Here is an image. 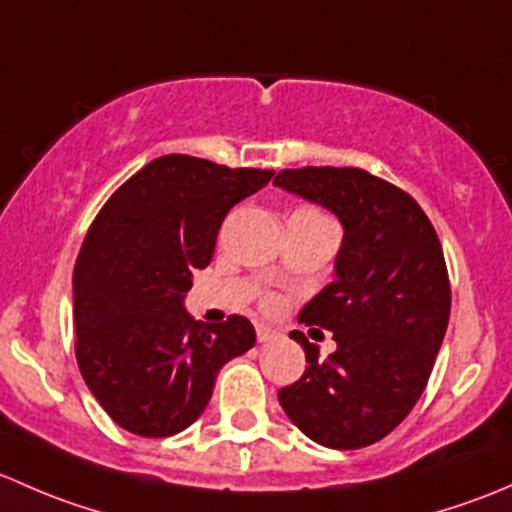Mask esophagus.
<instances>
[{"label":"esophagus","mask_w":512,"mask_h":512,"mask_svg":"<svg viewBox=\"0 0 512 512\" xmlns=\"http://www.w3.org/2000/svg\"><path fill=\"white\" fill-rule=\"evenodd\" d=\"M278 337L276 328H268V325H256V340L258 342H271Z\"/></svg>","instance_id":"obj_1"}]
</instances>
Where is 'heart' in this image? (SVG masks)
Returning <instances> with one entry per match:
<instances>
[{
  "instance_id": "b5f03b06",
  "label": "heart",
  "mask_w": 512,
  "mask_h": 512,
  "mask_svg": "<svg viewBox=\"0 0 512 512\" xmlns=\"http://www.w3.org/2000/svg\"><path fill=\"white\" fill-rule=\"evenodd\" d=\"M305 212H313V209H305ZM263 305H266V308H276L278 298L276 295H266V298H263Z\"/></svg>"
}]
</instances>
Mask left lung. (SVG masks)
Instances as JSON below:
<instances>
[{
	"mask_svg": "<svg viewBox=\"0 0 512 512\" xmlns=\"http://www.w3.org/2000/svg\"><path fill=\"white\" fill-rule=\"evenodd\" d=\"M273 184L345 226L337 278L298 318L333 330L337 350L318 360V345L293 330L308 365L278 402L315 444L362 449L407 419L434 370L451 315L444 249L414 197L360 167L283 170Z\"/></svg>",
	"mask_w": 512,
	"mask_h": 512,
	"instance_id": "1",
	"label": "left lung"
}]
</instances>
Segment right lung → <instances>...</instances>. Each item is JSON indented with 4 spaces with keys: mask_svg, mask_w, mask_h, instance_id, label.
<instances>
[{
    "mask_svg": "<svg viewBox=\"0 0 512 512\" xmlns=\"http://www.w3.org/2000/svg\"><path fill=\"white\" fill-rule=\"evenodd\" d=\"M273 170L189 155L147 162L93 219L73 268L76 360L88 389L130 434L162 439L199 419L214 379L256 342L244 315L202 325L184 310L219 226Z\"/></svg>",
    "mask_w": 512,
    "mask_h": 512,
    "instance_id": "obj_1",
    "label": "right lung"
}]
</instances>
